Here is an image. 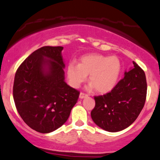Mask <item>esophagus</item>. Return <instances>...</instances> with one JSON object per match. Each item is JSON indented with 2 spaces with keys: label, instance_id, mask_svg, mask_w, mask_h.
<instances>
[{
  "label": "esophagus",
  "instance_id": "34e87169",
  "mask_svg": "<svg viewBox=\"0 0 160 160\" xmlns=\"http://www.w3.org/2000/svg\"><path fill=\"white\" fill-rule=\"evenodd\" d=\"M86 97H87V95L85 94V93H83V92H80V96H79V98H80V99L86 98Z\"/></svg>",
  "mask_w": 160,
  "mask_h": 160
}]
</instances>
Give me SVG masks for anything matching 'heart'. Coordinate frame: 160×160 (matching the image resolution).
I'll use <instances>...</instances> for the list:
<instances>
[{"instance_id": "obj_1", "label": "heart", "mask_w": 160, "mask_h": 160, "mask_svg": "<svg viewBox=\"0 0 160 160\" xmlns=\"http://www.w3.org/2000/svg\"><path fill=\"white\" fill-rule=\"evenodd\" d=\"M121 71V63L117 56L107 57L100 54L82 56L80 63L70 62L67 75L70 85L78 88L87 79L89 87L99 93H107L117 85Z\"/></svg>"}]
</instances>
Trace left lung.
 I'll use <instances>...</instances> for the list:
<instances>
[{"label": "left lung", "instance_id": "left-lung-1", "mask_svg": "<svg viewBox=\"0 0 160 160\" xmlns=\"http://www.w3.org/2000/svg\"><path fill=\"white\" fill-rule=\"evenodd\" d=\"M124 78L110 92L95 96V106L91 117L105 131L116 132L132 125L144 108L147 95L144 71L133 62Z\"/></svg>", "mask_w": 160, "mask_h": 160}]
</instances>
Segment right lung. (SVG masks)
<instances>
[{
  "label": "right lung",
  "instance_id": "obj_1",
  "mask_svg": "<svg viewBox=\"0 0 160 160\" xmlns=\"http://www.w3.org/2000/svg\"><path fill=\"white\" fill-rule=\"evenodd\" d=\"M62 47H43L16 71L13 99L24 122L40 133L56 130L68 119L80 92L65 81Z\"/></svg>",
  "mask_w": 160,
  "mask_h": 160
}]
</instances>
